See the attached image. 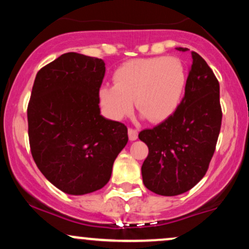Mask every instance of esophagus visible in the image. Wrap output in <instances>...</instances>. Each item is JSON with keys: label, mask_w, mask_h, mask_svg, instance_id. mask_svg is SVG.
<instances>
[{"label": "esophagus", "mask_w": 249, "mask_h": 249, "mask_svg": "<svg viewBox=\"0 0 249 249\" xmlns=\"http://www.w3.org/2000/svg\"><path fill=\"white\" fill-rule=\"evenodd\" d=\"M128 138H130V141H136L138 138V130L132 127L128 128Z\"/></svg>", "instance_id": "esophagus-1"}]
</instances>
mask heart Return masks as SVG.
<instances>
[{"label":"heart","mask_w":249,"mask_h":249,"mask_svg":"<svg viewBox=\"0 0 249 249\" xmlns=\"http://www.w3.org/2000/svg\"><path fill=\"white\" fill-rule=\"evenodd\" d=\"M113 82L99 89L101 105L111 119L127 117L136 101L138 110L151 122H161L178 108L187 72L177 57H147L123 63L113 72Z\"/></svg>","instance_id":"obj_1"}]
</instances>
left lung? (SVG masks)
<instances>
[{
	"label": "left lung",
	"instance_id": "8db88e82",
	"mask_svg": "<svg viewBox=\"0 0 249 249\" xmlns=\"http://www.w3.org/2000/svg\"><path fill=\"white\" fill-rule=\"evenodd\" d=\"M186 51V48H177ZM185 96L173 115L139 133L148 147L142 166L145 187L160 196L185 193L204 178L221 127L219 82L199 53L192 51Z\"/></svg>",
	"mask_w": 249,
	"mask_h": 249
}]
</instances>
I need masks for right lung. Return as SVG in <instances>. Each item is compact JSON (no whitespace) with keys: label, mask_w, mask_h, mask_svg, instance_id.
I'll return each instance as SVG.
<instances>
[{"label":"right lung","mask_w":249,"mask_h":249,"mask_svg":"<svg viewBox=\"0 0 249 249\" xmlns=\"http://www.w3.org/2000/svg\"><path fill=\"white\" fill-rule=\"evenodd\" d=\"M105 63L63 53L37 72L28 104V134L37 167L53 185L82 196L104 187L128 141L123 123L99 110Z\"/></svg>","instance_id":"obj_1"}]
</instances>
